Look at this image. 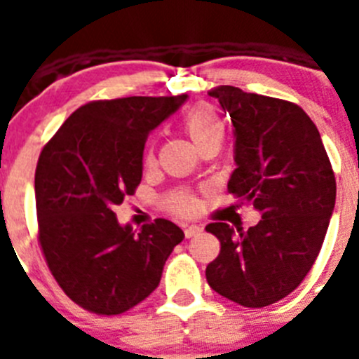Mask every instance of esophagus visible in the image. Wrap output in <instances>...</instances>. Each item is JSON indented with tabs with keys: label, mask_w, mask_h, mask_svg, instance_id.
<instances>
[{
	"label": "esophagus",
	"mask_w": 359,
	"mask_h": 359,
	"mask_svg": "<svg viewBox=\"0 0 359 359\" xmlns=\"http://www.w3.org/2000/svg\"><path fill=\"white\" fill-rule=\"evenodd\" d=\"M183 231H185V237L189 239V237H194L198 236V233H201L203 226H199V224H185V226H183Z\"/></svg>",
	"instance_id": "1"
}]
</instances>
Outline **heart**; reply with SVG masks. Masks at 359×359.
<instances>
[{"instance_id":"b5f03b06","label":"heart","mask_w":359,"mask_h":359,"mask_svg":"<svg viewBox=\"0 0 359 359\" xmlns=\"http://www.w3.org/2000/svg\"><path fill=\"white\" fill-rule=\"evenodd\" d=\"M185 133L198 149L214 142H223L224 128L212 107L199 106L189 113L185 120ZM169 208L177 214H190L196 208V199L187 192H176L169 198Z\"/></svg>"}]
</instances>
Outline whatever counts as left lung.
I'll return each instance as SVG.
<instances>
[{
  "label": "left lung",
  "instance_id": "1",
  "mask_svg": "<svg viewBox=\"0 0 359 359\" xmlns=\"http://www.w3.org/2000/svg\"><path fill=\"white\" fill-rule=\"evenodd\" d=\"M208 95L233 126L228 190L262 217L248 230L208 224L221 243L207 266L208 286L244 307H264L287 297L315 264L334 210V174L302 107L233 86Z\"/></svg>",
  "mask_w": 359,
  "mask_h": 359
}]
</instances>
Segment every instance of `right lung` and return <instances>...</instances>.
Segmentation results:
<instances>
[{
    "mask_svg": "<svg viewBox=\"0 0 359 359\" xmlns=\"http://www.w3.org/2000/svg\"><path fill=\"white\" fill-rule=\"evenodd\" d=\"M128 97L79 107L44 145L36 169L39 243L66 294L97 315H120L160 284L185 233L169 219L140 233L113 208L142 182L149 133L187 102Z\"/></svg>",
    "mask_w": 359,
    "mask_h": 359,
    "instance_id": "obj_1",
    "label": "right lung"
}]
</instances>
